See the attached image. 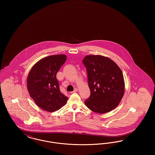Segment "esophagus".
<instances>
[{
  "instance_id": "1",
  "label": "esophagus",
  "mask_w": 155,
  "mask_h": 155,
  "mask_svg": "<svg viewBox=\"0 0 155 155\" xmlns=\"http://www.w3.org/2000/svg\"><path fill=\"white\" fill-rule=\"evenodd\" d=\"M77 91H78V88H75L74 89V91H72V92H71L70 93H71V94H73V93H74V92H77Z\"/></svg>"
}]
</instances>
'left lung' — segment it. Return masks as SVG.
<instances>
[{
  "label": "left lung",
  "mask_w": 155,
  "mask_h": 155,
  "mask_svg": "<svg viewBox=\"0 0 155 155\" xmlns=\"http://www.w3.org/2000/svg\"><path fill=\"white\" fill-rule=\"evenodd\" d=\"M88 74L91 95L85 104L91 110L105 113L115 109L124 93V81L119 67L109 58L88 55L82 60Z\"/></svg>",
  "instance_id": "obj_1"
}]
</instances>
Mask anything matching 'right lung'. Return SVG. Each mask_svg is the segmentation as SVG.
<instances>
[{
    "label": "right lung",
    "instance_id": "1",
    "mask_svg": "<svg viewBox=\"0 0 155 155\" xmlns=\"http://www.w3.org/2000/svg\"><path fill=\"white\" fill-rule=\"evenodd\" d=\"M64 54L52 55L40 60L32 67L27 78V89L37 106L53 112L65 105L67 97L59 87L56 74L66 60Z\"/></svg>",
    "mask_w": 155,
    "mask_h": 155
}]
</instances>
